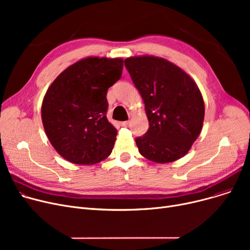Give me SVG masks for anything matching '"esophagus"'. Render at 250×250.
Returning <instances> with one entry per match:
<instances>
[{"instance_id": "34e87169", "label": "esophagus", "mask_w": 250, "mask_h": 250, "mask_svg": "<svg viewBox=\"0 0 250 250\" xmlns=\"http://www.w3.org/2000/svg\"><path fill=\"white\" fill-rule=\"evenodd\" d=\"M122 126H127L128 125H129V121H125V122H122L121 124H120Z\"/></svg>"}]
</instances>
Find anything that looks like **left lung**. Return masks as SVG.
<instances>
[{
    "instance_id": "left-lung-1",
    "label": "left lung",
    "mask_w": 250,
    "mask_h": 250,
    "mask_svg": "<svg viewBox=\"0 0 250 250\" xmlns=\"http://www.w3.org/2000/svg\"><path fill=\"white\" fill-rule=\"evenodd\" d=\"M130 78L145 103L148 132L136 139L143 157L156 163L185 156L200 136L205 103L196 83L165 59L142 56L125 60Z\"/></svg>"
}]
</instances>
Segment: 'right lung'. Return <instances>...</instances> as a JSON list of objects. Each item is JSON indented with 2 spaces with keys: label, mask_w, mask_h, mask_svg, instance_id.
I'll use <instances>...</instances> for the list:
<instances>
[{
  "label": "right lung",
  "mask_w": 250,
  "mask_h": 250,
  "mask_svg": "<svg viewBox=\"0 0 250 250\" xmlns=\"http://www.w3.org/2000/svg\"><path fill=\"white\" fill-rule=\"evenodd\" d=\"M123 68L120 58H85L48 87L42 120L52 147L65 160L91 165L111 154L117 130L106 117V94L121 79Z\"/></svg>",
  "instance_id": "right-lung-1"
}]
</instances>
